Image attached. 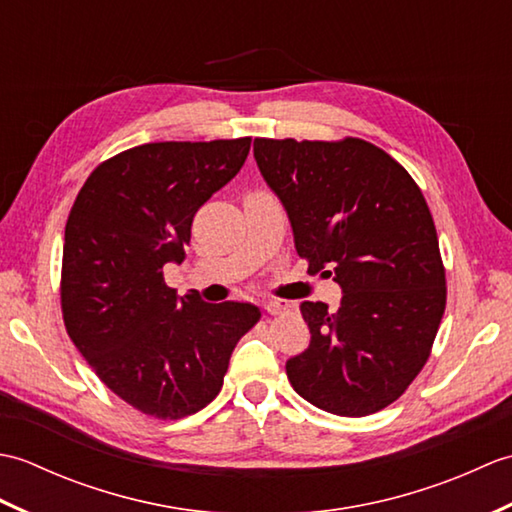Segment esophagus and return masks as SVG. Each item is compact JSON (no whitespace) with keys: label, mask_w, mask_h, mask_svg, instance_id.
<instances>
[{"label":"esophagus","mask_w":512,"mask_h":512,"mask_svg":"<svg viewBox=\"0 0 512 512\" xmlns=\"http://www.w3.org/2000/svg\"><path fill=\"white\" fill-rule=\"evenodd\" d=\"M292 308H295V303H292V301H268L266 306H264V310L268 314H284V312H288Z\"/></svg>","instance_id":"esophagus-1"}]
</instances>
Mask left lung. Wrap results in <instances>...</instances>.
<instances>
[{
  "label": "left lung",
  "instance_id": "8db88e82",
  "mask_svg": "<svg viewBox=\"0 0 512 512\" xmlns=\"http://www.w3.org/2000/svg\"><path fill=\"white\" fill-rule=\"evenodd\" d=\"M259 171L308 273L341 286L339 310L303 301L308 350L286 361L310 405L358 418L391 405L427 363L447 303L433 217L409 173L361 138H255Z\"/></svg>",
  "mask_w": 512,
  "mask_h": 512
}]
</instances>
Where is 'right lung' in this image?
<instances>
[{
  "label": "right lung",
  "instance_id": "obj_1",
  "mask_svg": "<svg viewBox=\"0 0 512 512\" xmlns=\"http://www.w3.org/2000/svg\"><path fill=\"white\" fill-rule=\"evenodd\" d=\"M250 138L147 143L92 171L65 224L61 308L76 350L116 396L178 420L220 394L237 341L262 317L253 303L178 297L200 206L242 169Z\"/></svg>",
  "mask_w": 512,
  "mask_h": 512
}]
</instances>
